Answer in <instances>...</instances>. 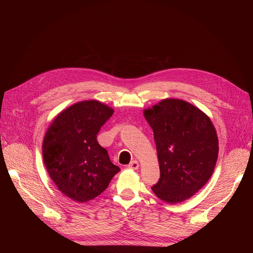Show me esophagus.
I'll return each instance as SVG.
<instances>
[{
	"label": "esophagus",
	"instance_id": "esophagus-1",
	"mask_svg": "<svg viewBox=\"0 0 253 253\" xmlns=\"http://www.w3.org/2000/svg\"><path fill=\"white\" fill-rule=\"evenodd\" d=\"M128 169H132V170H137L139 168V164L137 160H133V162L129 163V165L127 166Z\"/></svg>",
	"mask_w": 253,
	"mask_h": 253
}]
</instances>
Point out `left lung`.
I'll use <instances>...</instances> for the list:
<instances>
[{"instance_id": "left-lung-1", "label": "left lung", "mask_w": 253, "mask_h": 253, "mask_svg": "<svg viewBox=\"0 0 253 253\" xmlns=\"http://www.w3.org/2000/svg\"><path fill=\"white\" fill-rule=\"evenodd\" d=\"M154 133L160 178L152 187L162 201L188 200L210 179L218 156L212 121L193 104L167 98L143 111Z\"/></svg>"}]
</instances>
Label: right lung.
<instances>
[{"label": "right lung", "mask_w": 253, "mask_h": 253, "mask_svg": "<svg viewBox=\"0 0 253 253\" xmlns=\"http://www.w3.org/2000/svg\"><path fill=\"white\" fill-rule=\"evenodd\" d=\"M114 110L98 100L74 103L59 113L45 133L42 155L58 190L74 202L100 195L120 169L97 141Z\"/></svg>", "instance_id": "1"}]
</instances>
